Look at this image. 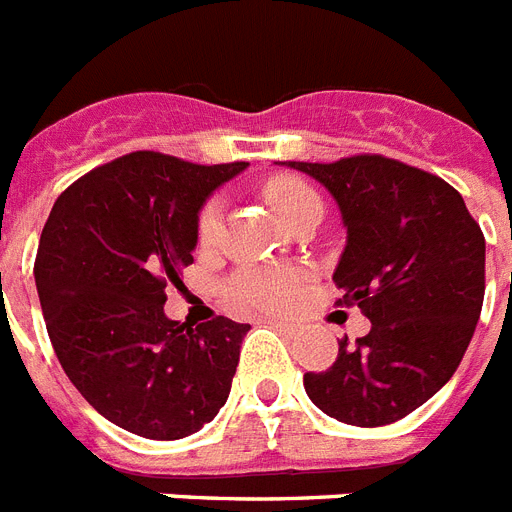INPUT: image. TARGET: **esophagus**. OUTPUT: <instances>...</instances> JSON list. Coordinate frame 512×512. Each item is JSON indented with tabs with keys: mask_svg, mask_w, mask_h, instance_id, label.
<instances>
[{
	"mask_svg": "<svg viewBox=\"0 0 512 512\" xmlns=\"http://www.w3.org/2000/svg\"><path fill=\"white\" fill-rule=\"evenodd\" d=\"M264 324L274 327V329H277V332H280V335H285V337H295V335H298V332H301V327H298V324L282 322V319H269V316H266V319H264Z\"/></svg>",
	"mask_w": 512,
	"mask_h": 512,
	"instance_id": "obj_1",
	"label": "esophagus"
}]
</instances>
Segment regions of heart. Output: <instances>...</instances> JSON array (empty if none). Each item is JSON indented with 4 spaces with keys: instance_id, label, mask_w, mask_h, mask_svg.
I'll list each match as a JSON object with an SVG mask.
<instances>
[{
    "instance_id": "heart-1",
    "label": "heart",
    "mask_w": 512,
    "mask_h": 512,
    "mask_svg": "<svg viewBox=\"0 0 512 512\" xmlns=\"http://www.w3.org/2000/svg\"><path fill=\"white\" fill-rule=\"evenodd\" d=\"M264 198L282 222H290L295 214H301L306 206L319 204L316 190L293 175L272 177L264 185ZM222 232V204L219 198H209L196 217V240L201 248H211ZM303 277L293 269H277V266H246L227 280L225 298L238 308H253V311H269L280 314L293 308L301 298Z\"/></svg>"
}]
</instances>
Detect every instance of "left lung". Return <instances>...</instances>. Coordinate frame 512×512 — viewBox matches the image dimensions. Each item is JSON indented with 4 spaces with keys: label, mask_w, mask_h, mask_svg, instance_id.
<instances>
[{
    "label": "left lung",
    "mask_w": 512,
    "mask_h": 512,
    "mask_svg": "<svg viewBox=\"0 0 512 512\" xmlns=\"http://www.w3.org/2000/svg\"><path fill=\"white\" fill-rule=\"evenodd\" d=\"M316 177L340 204L348 246L337 306L369 335L340 340L327 371H306L316 408L350 426H384L424 405L463 361L484 303V232L442 177L382 154L280 162Z\"/></svg>",
    "instance_id": "8db88e82"
}]
</instances>
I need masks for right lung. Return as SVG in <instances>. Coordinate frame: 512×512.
<instances>
[{"mask_svg":"<svg viewBox=\"0 0 512 512\" xmlns=\"http://www.w3.org/2000/svg\"><path fill=\"white\" fill-rule=\"evenodd\" d=\"M243 167L133 151L54 201L33 264L46 332L75 390L125 432L183 439L230 395L251 324L172 322L164 290L193 264L206 196Z\"/></svg>","mask_w":512,"mask_h":512,"instance_id":"obj_1","label":"right lung"}]
</instances>
